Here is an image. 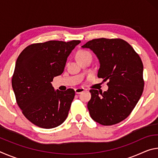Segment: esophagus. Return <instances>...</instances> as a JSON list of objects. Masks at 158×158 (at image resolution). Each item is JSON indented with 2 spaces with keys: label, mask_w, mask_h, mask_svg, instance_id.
Returning <instances> with one entry per match:
<instances>
[{
  "label": "esophagus",
  "mask_w": 158,
  "mask_h": 158,
  "mask_svg": "<svg viewBox=\"0 0 158 158\" xmlns=\"http://www.w3.org/2000/svg\"><path fill=\"white\" fill-rule=\"evenodd\" d=\"M75 93H77V94H79V93H81L82 92H84L85 89H84V88H77V89H75Z\"/></svg>",
  "instance_id": "obj_1"
}]
</instances>
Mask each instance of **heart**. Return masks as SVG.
Segmentation results:
<instances>
[{
	"label": "heart",
	"mask_w": 158,
	"mask_h": 158,
	"mask_svg": "<svg viewBox=\"0 0 158 158\" xmlns=\"http://www.w3.org/2000/svg\"><path fill=\"white\" fill-rule=\"evenodd\" d=\"M77 60L80 62L86 58H90L92 59V54L90 53L89 51L86 50H79L78 52L77 53Z\"/></svg>",
	"instance_id": "heart-1"
}]
</instances>
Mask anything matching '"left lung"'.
<instances>
[{
	"label": "left lung",
	"instance_id": "1",
	"mask_svg": "<svg viewBox=\"0 0 158 158\" xmlns=\"http://www.w3.org/2000/svg\"><path fill=\"white\" fill-rule=\"evenodd\" d=\"M83 48L94 52L100 61L98 77L109 80L105 92L91 89L88 102L90 117L102 125L123 121L135 107L142 95L143 63L131 45L122 39H93Z\"/></svg>",
	"mask_w": 158,
	"mask_h": 158
}]
</instances>
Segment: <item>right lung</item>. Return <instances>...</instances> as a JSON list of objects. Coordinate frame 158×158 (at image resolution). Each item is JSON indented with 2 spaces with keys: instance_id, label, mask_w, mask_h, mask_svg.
<instances>
[{
  "instance_id": "add662e5",
  "label": "right lung",
  "mask_w": 158,
  "mask_h": 158,
  "mask_svg": "<svg viewBox=\"0 0 158 158\" xmlns=\"http://www.w3.org/2000/svg\"><path fill=\"white\" fill-rule=\"evenodd\" d=\"M80 40L32 44L19 56L12 78L16 101L32 123L45 129L65 121L75 92L53 89V77L63 73L69 53Z\"/></svg>"
}]
</instances>
